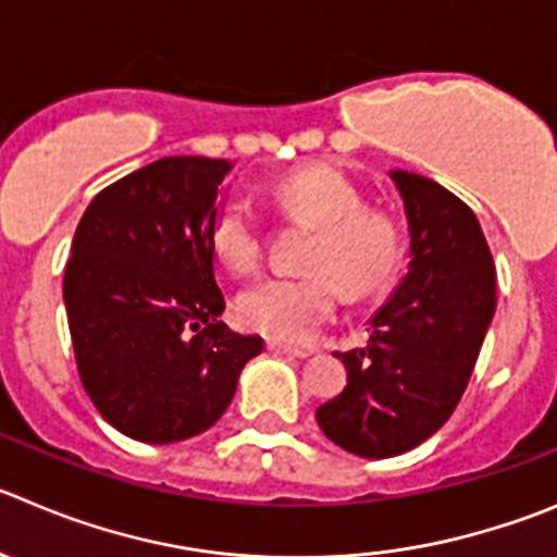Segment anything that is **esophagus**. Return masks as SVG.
Returning <instances> with one entry per match:
<instances>
[{"instance_id":"1","label":"esophagus","mask_w":557,"mask_h":557,"mask_svg":"<svg viewBox=\"0 0 557 557\" xmlns=\"http://www.w3.org/2000/svg\"><path fill=\"white\" fill-rule=\"evenodd\" d=\"M267 349L274 351V355H285V357H299V360H305V357H310L308 349H299V346H288V343H280V341H269Z\"/></svg>"}]
</instances>
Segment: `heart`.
Wrapping results in <instances>:
<instances>
[{
    "label": "heart",
    "mask_w": 557,
    "mask_h": 557,
    "mask_svg": "<svg viewBox=\"0 0 557 557\" xmlns=\"http://www.w3.org/2000/svg\"><path fill=\"white\" fill-rule=\"evenodd\" d=\"M285 214L315 227L299 274H272L236 296V315L247 330L272 341H308L332 319L341 289L351 299L371 296L398 267V231L387 214L362 208L357 186L326 164H302L272 186ZM214 252L233 272H249L263 255V231L252 206L231 197L211 222Z\"/></svg>",
    "instance_id": "obj_1"
}]
</instances>
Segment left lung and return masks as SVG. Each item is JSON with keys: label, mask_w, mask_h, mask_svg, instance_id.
<instances>
[{"label": "left lung", "mask_w": 557, "mask_h": 557, "mask_svg": "<svg viewBox=\"0 0 557 557\" xmlns=\"http://www.w3.org/2000/svg\"><path fill=\"white\" fill-rule=\"evenodd\" d=\"M409 225V269L371 319L366 349L335 351L349 371L315 409L332 443L387 459L429 440L454 414L497 308L495 261L465 200L423 175L393 170Z\"/></svg>", "instance_id": "obj_1"}]
</instances>
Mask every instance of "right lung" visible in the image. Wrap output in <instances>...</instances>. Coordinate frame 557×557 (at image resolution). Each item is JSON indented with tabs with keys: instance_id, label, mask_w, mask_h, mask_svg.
Instances as JSON below:
<instances>
[{
	"instance_id": "add662e5",
	"label": "right lung",
	"mask_w": 557,
	"mask_h": 557,
	"mask_svg": "<svg viewBox=\"0 0 557 557\" xmlns=\"http://www.w3.org/2000/svg\"><path fill=\"white\" fill-rule=\"evenodd\" d=\"M227 170L206 156L153 161L98 191L74 233L62 296L79 379L139 443L211 429L263 349L220 321L211 222Z\"/></svg>"
}]
</instances>
